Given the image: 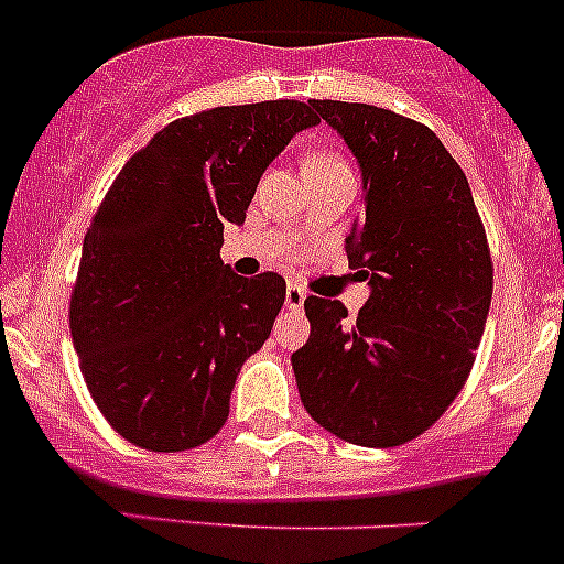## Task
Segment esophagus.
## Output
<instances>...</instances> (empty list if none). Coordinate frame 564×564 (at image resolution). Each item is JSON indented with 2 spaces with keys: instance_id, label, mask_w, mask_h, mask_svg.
<instances>
[{
  "instance_id": "1",
  "label": "esophagus",
  "mask_w": 564,
  "mask_h": 564,
  "mask_svg": "<svg viewBox=\"0 0 564 564\" xmlns=\"http://www.w3.org/2000/svg\"><path fill=\"white\" fill-rule=\"evenodd\" d=\"M304 299H307V293H304L302 288L288 285V291H285V307L288 310H299L304 304Z\"/></svg>"
}]
</instances>
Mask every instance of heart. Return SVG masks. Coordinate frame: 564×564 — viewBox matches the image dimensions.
<instances>
[{
	"instance_id": "heart-1",
	"label": "heart",
	"mask_w": 564,
	"mask_h": 564,
	"mask_svg": "<svg viewBox=\"0 0 564 564\" xmlns=\"http://www.w3.org/2000/svg\"><path fill=\"white\" fill-rule=\"evenodd\" d=\"M333 167H346L344 159L333 151H313L304 156V173H316V170H333Z\"/></svg>"
}]
</instances>
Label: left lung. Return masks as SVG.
Instances as JSON below:
<instances>
[{"mask_svg":"<svg viewBox=\"0 0 564 564\" xmlns=\"http://www.w3.org/2000/svg\"><path fill=\"white\" fill-rule=\"evenodd\" d=\"M364 170V224L346 237L371 296L352 324L340 302L304 299L293 352L313 420L360 447L425 433L467 383L492 302V254L467 175L436 133L389 108L310 100Z\"/></svg>","mask_w":564,"mask_h":564,"instance_id":"1","label":"left lung"}]
</instances>
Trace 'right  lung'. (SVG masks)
<instances>
[{"mask_svg":"<svg viewBox=\"0 0 564 564\" xmlns=\"http://www.w3.org/2000/svg\"><path fill=\"white\" fill-rule=\"evenodd\" d=\"M316 122L299 100L181 117L97 206L72 285V344L108 425L142 451H193L229 420L237 371L271 335L285 279L231 273L224 224L246 220L268 164Z\"/></svg>","mask_w":564,"mask_h":564,"instance_id":"obj_1","label":"right lung"}]
</instances>
